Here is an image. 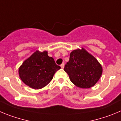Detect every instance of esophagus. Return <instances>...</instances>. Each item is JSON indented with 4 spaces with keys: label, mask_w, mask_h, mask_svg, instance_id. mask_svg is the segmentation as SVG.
<instances>
[{
    "label": "esophagus",
    "mask_w": 121,
    "mask_h": 121,
    "mask_svg": "<svg viewBox=\"0 0 121 121\" xmlns=\"http://www.w3.org/2000/svg\"><path fill=\"white\" fill-rule=\"evenodd\" d=\"M64 66H65V64L63 63V64H62L61 65H60V67H61L62 68H64Z\"/></svg>",
    "instance_id": "34e87169"
}]
</instances>
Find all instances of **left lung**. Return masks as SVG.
<instances>
[{
    "mask_svg": "<svg viewBox=\"0 0 121 121\" xmlns=\"http://www.w3.org/2000/svg\"><path fill=\"white\" fill-rule=\"evenodd\" d=\"M64 71L74 85L85 89L97 83L102 75L103 68L97 59L82 47L71 52Z\"/></svg>",
    "mask_w": 121,
    "mask_h": 121,
    "instance_id": "1",
    "label": "left lung"
}]
</instances>
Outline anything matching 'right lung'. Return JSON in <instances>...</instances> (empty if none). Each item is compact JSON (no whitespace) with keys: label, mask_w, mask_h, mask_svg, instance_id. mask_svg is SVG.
<instances>
[{"label":"right lung","mask_w":121,"mask_h":121,"mask_svg":"<svg viewBox=\"0 0 121 121\" xmlns=\"http://www.w3.org/2000/svg\"><path fill=\"white\" fill-rule=\"evenodd\" d=\"M60 69L47 51L36 50L23 62L18 69L19 77L23 83L34 89L47 86L55 73Z\"/></svg>","instance_id":"obj_1"}]
</instances>
